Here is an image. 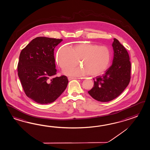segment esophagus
Instances as JSON below:
<instances>
[{"mask_svg":"<svg viewBox=\"0 0 150 150\" xmlns=\"http://www.w3.org/2000/svg\"><path fill=\"white\" fill-rule=\"evenodd\" d=\"M68 79L69 81H70V80H74V79H77V78H76V77H68Z\"/></svg>","mask_w":150,"mask_h":150,"instance_id":"obj_1","label":"esophagus"}]
</instances>
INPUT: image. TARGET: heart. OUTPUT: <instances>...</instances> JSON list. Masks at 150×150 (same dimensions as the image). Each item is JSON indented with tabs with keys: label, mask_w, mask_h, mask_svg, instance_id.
<instances>
[{
	"label": "heart",
	"mask_w": 150,
	"mask_h": 150,
	"mask_svg": "<svg viewBox=\"0 0 150 150\" xmlns=\"http://www.w3.org/2000/svg\"><path fill=\"white\" fill-rule=\"evenodd\" d=\"M111 53L108 47L93 43H81L70 48L64 46L58 50L57 61L63 70L75 67L79 61L82 67L67 71L73 76H83L87 74L96 76L104 73L110 66Z\"/></svg>",
	"instance_id": "1"
}]
</instances>
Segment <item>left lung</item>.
<instances>
[{"label": "left lung", "mask_w": 150, "mask_h": 150, "mask_svg": "<svg viewBox=\"0 0 150 150\" xmlns=\"http://www.w3.org/2000/svg\"><path fill=\"white\" fill-rule=\"evenodd\" d=\"M112 64L102 76L93 79L94 85L88 93L95 100L109 102L120 95L131 79L130 57L125 48L114 38Z\"/></svg>", "instance_id": "obj_1"}]
</instances>
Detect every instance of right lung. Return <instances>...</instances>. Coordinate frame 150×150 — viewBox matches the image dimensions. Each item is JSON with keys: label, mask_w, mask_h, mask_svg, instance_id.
<instances>
[{"label": "right lung", "mask_w": 150, "mask_h": 150, "mask_svg": "<svg viewBox=\"0 0 150 150\" xmlns=\"http://www.w3.org/2000/svg\"><path fill=\"white\" fill-rule=\"evenodd\" d=\"M62 39L37 37L21 50L18 74L27 97L38 103H50L67 88L66 76L57 74L54 51Z\"/></svg>", "instance_id": "obj_1"}]
</instances>
